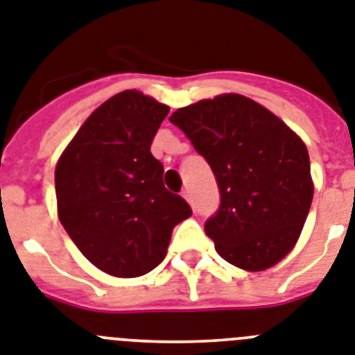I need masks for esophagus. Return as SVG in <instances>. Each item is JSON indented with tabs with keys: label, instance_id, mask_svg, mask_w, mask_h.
Instances as JSON below:
<instances>
[{
	"label": "esophagus",
	"instance_id": "1",
	"mask_svg": "<svg viewBox=\"0 0 355 355\" xmlns=\"http://www.w3.org/2000/svg\"><path fill=\"white\" fill-rule=\"evenodd\" d=\"M182 196H184V198H186L187 202L191 203V195H189V191H187V189H184V191H182Z\"/></svg>",
	"mask_w": 355,
	"mask_h": 355
}]
</instances>
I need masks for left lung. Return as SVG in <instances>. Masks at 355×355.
<instances>
[{
  "label": "left lung",
  "mask_w": 355,
  "mask_h": 355,
  "mask_svg": "<svg viewBox=\"0 0 355 355\" xmlns=\"http://www.w3.org/2000/svg\"><path fill=\"white\" fill-rule=\"evenodd\" d=\"M207 160L220 207L205 221L216 252L237 268L263 271L289 254L313 202L304 141L257 101L221 94L171 114Z\"/></svg>",
  "instance_id": "obj_1"
}]
</instances>
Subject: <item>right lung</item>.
Instances as JSON below:
<instances>
[{
    "mask_svg": "<svg viewBox=\"0 0 355 355\" xmlns=\"http://www.w3.org/2000/svg\"><path fill=\"white\" fill-rule=\"evenodd\" d=\"M169 107L123 91L85 119L55 169L58 220L78 250L114 277H141L162 263L175 225L193 214L164 187L150 152Z\"/></svg>",
    "mask_w": 355,
    "mask_h": 355,
    "instance_id": "obj_1",
    "label": "right lung"
}]
</instances>
